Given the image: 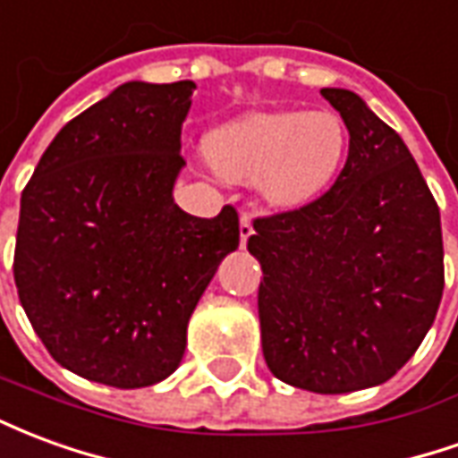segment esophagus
Wrapping results in <instances>:
<instances>
[{
	"instance_id": "1",
	"label": "esophagus",
	"mask_w": 458,
	"mask_h": 458,
	"mask_svg": "<svg viewBox=\"0 0 458 458\" xmlns=\"http://www.w3.org/2000/svg\"><path fill=\"white\" fill-rule=\"evenodd\" d=\"M250 235H252V220H250V213H242L240 216V245L242 248L248 245Z\"/></svg>"
}]
</instances>
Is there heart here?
<instances>
[{"label": "heart", "instance_id": "1", "mask_svg": "<svg viewBox=\"0 0 458 458\" xmlns=\"http://www.w3.org/2000/svg\"><path fill=\"white\" fill-rule=\"evenodd\" d=\"M348 130L336 113H255L213 131L206 154L223 179L259 181L262 196L299 208L318 199L341 171Z\"/></svg>", "mask_w": 458, "mask_h": 458}]
</instances>
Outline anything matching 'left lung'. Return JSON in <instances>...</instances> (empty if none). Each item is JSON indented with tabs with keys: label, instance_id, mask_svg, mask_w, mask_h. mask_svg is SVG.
Wrapping results in <instances>:
<instances>
[{
	"label": "left lung",
	"instance_id": "left-lung-1",
	"mask_svg": "<svg viewBox=\"0 0 458 458\" xmlns=\"http://www.w3.org/2000/svg\"><path fill=\"white\" fill-rule=\"evenodd\" d=\"M348 127L334 186L255 218L262 353L275 377L321 394L390 380L444 292L439 206L400 134L351 90L324 88Z\"/></svg>",
	"mask_w": 458,
	"mask_h": 458
}]
</instances>
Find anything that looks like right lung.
I'll list each match as a JSON object with an SVG mask.
<instances>
[{
	"label": "right lung",
	"instance_id": "add662e5",
	"mask_svg": "<svg viewBox=\"0 0 458 458\" xmlns=\"http://www.w3.org/2000/svg\"><path fill=\"white\" fill-rule=\"evenodd\" d=\"M196 85L124 83L65 124L21 193L14 282L55 363L122 390L179 368L186 327L238 210L174 203L181 122Z\"/></svg>",
	"mask_w": 458,
	"mask_h": 458
}]
</instances>
